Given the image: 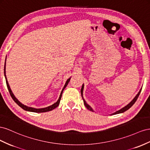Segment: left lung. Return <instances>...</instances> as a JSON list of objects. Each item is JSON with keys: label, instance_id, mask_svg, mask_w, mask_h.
I'll use <instances>...</instances> for the list:
<instances>
[{"label": "left lung", "instance_id": "8db88e82", "mask_svg": "<svg viewBox=\"0 0 150 150\" xmlns=\"http://www.w3.org/2000/svg\"><path fill=\"white\" fill-rule=\"evenodd\" d=\"M142 88L140 89V91H139V92L138 93V94H137V95L135 96V97L133 99H132V100L130 102L129 104H128L127 105H126L125 107H124V108H122L121 109H120V110H119L116 111V112H114V113H113V114H112L111 115H114V114H117L122 113V112H125V111H126L127 110L131 108V107H132V105H133V104L135 103V102L136 101V100L138 99V97H139V94H140V93H141V91H142ZM83 84L82 85V88H81V95H82V99H83V100L84 105H85V106L86 107V108H87V109H88V110H90L92 111V112H93V109H92L91 107L88 104H87V102H85V100H84V99H83Z\"/></svg>", "mask_w": 150, "mask_h": 150}]
</instances>
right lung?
Here are the masks:
<instances>
[{"label":"right lung","instance_id":"1","mask_svg":"<svg viewBox=\"0 0 150 150\" xmlns=\"http://www.w3.org/2000/svg\"><path fill=\"white\" fill-rule=\"evenodd\" d=\"M4 75H5V78H6V84H7V88L8 90V92H9L10 93V95L11 96V97L12 98V99H13L14 100V102H16V103L18 104L19 106H20L21 108L23 109L24 110H27V111H30V112H48V111H50V110H52L53 109H55L56 108H57V107L59 105V102H60V100H61V98H62V93H63V90L65 88V87L67 86V85L68 83V82H70V78L68 79L67 82L65 84V85H64V87L62 89V91L61 92V93H60V96H59V99L58 100H57V102H55L54 104H53V105H51L50 106H48L47 107V108H41V109H36V108H30V107H28L26 105H25L24 104H23L21 102H20L18 99H17V98L14 96V93H12L11 89L10 88V86L9 85H8V83L7 82V77H6V62H5V66H4Z\"/></svg>","mask_w":150,"mask_h":150}]
</instances>
